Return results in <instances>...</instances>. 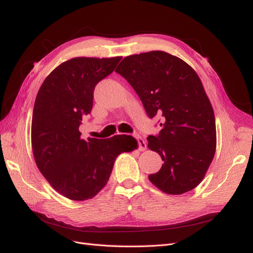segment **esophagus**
I'll list each match as a JSON object with an SVG mask.
<instances>
[{"mask_svg": "<svg viewBox=\"0 0 253 253\" xmlns=\"http://www.w3.org/2000/svg\"><path fill=\"white\" fill-rule=\"evenodd\" d=\"M134 137L136 138L137 142H138V147H139L140 151H144L145 149H147V143H145V141L142 139L141 136H139L138 134H135Z\"/></svg>", "mask_w": 253, "mask_h": 253, "instance_id": "1", "label": "esophagus"}]
</instances>
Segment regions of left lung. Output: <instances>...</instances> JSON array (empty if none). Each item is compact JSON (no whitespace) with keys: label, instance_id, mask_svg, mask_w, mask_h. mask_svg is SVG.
Masks as SVG:
<instances>
[{"label":"left lung","instance_id":"8db88e82","mask_svg":"<svg viewBox=\"0 0 253 253\" xmlns=\"http://www.w3.org/2000/svg\"><path fill=\"white\" fill-rule=\"evenodd\" d=\"M135 89L150 118L162 117L158 135L148 147L164 165L150 181L168 194H182L200 185L214 157V112L202 81L185 61L153 50L126 57L116 68Z\"/></svg>","mask_w":253,"mask_h":253}]
</instances>
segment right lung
Returning <instances> with one entry per match:
<instances>
[{
	"mask_svg": "<svg viewBox=\"0 0 253 253\" xmlns=\"http://www.w3.org/2000/svg\"><path fill=\"white\" fill-rule=\"evenodd\" d=\"M121 57H79L56 67L42 83L34 105L32 145L40 172L57 192L73 201L93 198L108 182L115 159L133 151L132 136L81 138L82 117L93 108L94 89Z\"/></svg>",
	"mask_w": 253,
	"mask_h": 253,
	"instance_id": "1",
	"label": "right lung"
}]
</instances>
